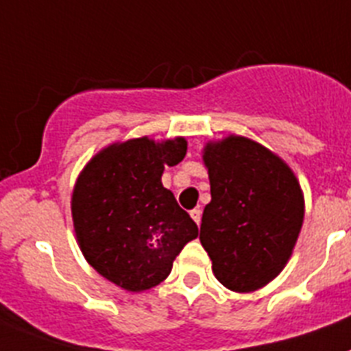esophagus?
Returning <instances> with one entry per match:
<instances>
[{
    "label": "esophagus",
    "instance_id": "34e87169",
    "mask_svg": "<svg viewBox=\"0 0 351 351\" xmlns=\"http://www.w3.org/2000/svg\"><path fill=\"white\" fill-rule=\"evenodd\" d=\"M191 217L196 221V225H199V223H202V210H199V208H193V210H191Z\"/></svg>",
    "mask_w": 351,
    "mask_h": 351
}]
</instances>
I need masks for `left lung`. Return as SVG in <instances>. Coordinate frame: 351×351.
Returning <instances> with one entry per match:
<instances>
[{
	"label": "left lung",
	"instance_id": "8db88e82",
	"mask_svg": "<svg viewBox=\"0 0 351 351\" xmlns=\"http://www.w3.org/2000/svg\"><path fill=\"white\" fill-rule=\"evenodd\" d=\"M210 203L199 241L221 284L252 293L285 267L303 223V193L291 167L262 144L228 135L203 148Z\"/></svg>",
	"mask_w": 351,
	"mask_h": 351
}]
</instances>
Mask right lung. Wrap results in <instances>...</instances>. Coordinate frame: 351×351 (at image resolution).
Instances as JSON below:
<instances>
[{"mask_svg":"<svg viewBox=\"0 0 351 351\" xmlns=\"http://www.w3.org/2000/svg\"><path fill=\"white\" fill-rule=\"evenodd\" d=\"M187 141L148 137L114 143L78 176L71 212L78 246L90 266L132 293L166 280L173 261L198 237V226L162 185L164 166H176Z\"/></svg>","mask_w":351,"mask_h":351,"instance_id":"add662e5","label":"right lung"}]
</instances>
